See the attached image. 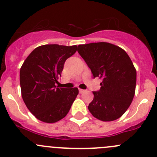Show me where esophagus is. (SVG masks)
I'll return each instance as SVG.
<instances>
[{"mask_svg": "<svg viewBox=\"0 0 157 157\" xmlns=\"http://www.w3.org/2000/svg\"><path fill=\"white\" fill-rule=\"evenodd\" d=\"M84 92H85L84 90H82V89H79V93H84Z\"/></svg>", "mask_w": 157, "mask_h": 157, "instance_id": "1", "label": "esophagus"}]
</instances>
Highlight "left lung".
<instances>
[{
  "label": "left lung",
  "instance_id": "obj_1",
  "mask_svg": "<svg viewBox=\"0 0 157 157\" xmlns=\"http://www.w3.org/2000/svg\"><path fill=\"white\" fill-rule=\"evenodd\" d=\"M77 52L91 70L93 77L102 79L99 91L89 104L90 113L102 121L119 118L134 96L137 72L128 55L109 42L79 45Z\"/></svg>",
  "mask_w": 157,
  "mask_h": 157
}]
</instances>
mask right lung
<instances>
[{
  "label": "right lung",
  "mask_w": 157,
  "mask_h": 157,
  "mask_svg": "<svg viewBox=\"0 0 157 157\" xmlns=\"http://www.w3.org/2000/svg\"><path fill=\"white\" fill-rule=\"evenodd\" d=\"M77 45H44L29 54L20 71L21 94L26 107L37 119L55 123L67 115L78 95L77 87H56L66 60Z\"/></svg>",
  "instance_id": "right-lung-1"
}]
</instances>
